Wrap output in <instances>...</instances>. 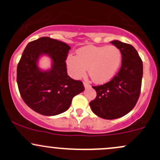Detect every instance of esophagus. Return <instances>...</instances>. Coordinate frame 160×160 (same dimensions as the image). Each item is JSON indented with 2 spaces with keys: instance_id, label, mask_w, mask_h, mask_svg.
I'll list each match as a JSON object with an SVG mask.
<instances>
[{
  "instance_id": "obj_1",
  "label": "esophagus",
  "mask_w": 160,
  "mask_h": 160,
  "mask_svg": "<svg viewBox=\"0 0 160 160\" xmlns=\"http://www.w3.org/2000/svg\"><path fill=\"white\" fill-rule=\"evenodd\" d=\"M83 85H84V87H85V88H89V87H90V86H91L89 83H88V82H83Z\"/></svg>"
}]
</instances>
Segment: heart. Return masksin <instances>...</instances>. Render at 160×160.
Returning a JSON list of instances; mask_svg holds the SVG:
<instances>
[{
    "instance_id": "b5f03b06",
    "label": "heart",
    "mask_w": 160,
    "mask_h": 160,
    "mask_svg": "<svg viewBox=\"0 0 160 160\" xmlns=\"http://www.w3.org/2000/svg\"><path fill=\"white\" fill-rule=\"evenodd\" d=\"M122 62V52L116 46H86L79 49L76 56L70 55L66 63L71 76L80 78L89 74L97 83H104L117 74Z\"/></svg>"
}]
</instances>
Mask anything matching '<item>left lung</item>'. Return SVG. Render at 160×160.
I'll list each match as a JSON object with an SVG mask.
<instances>
[{
    "label": "left lung",
    "mask_w": 160,
    "mask_h": 160,
    "mask_svg": "<svg viewBox=\"0 0 160 160\" xmlns=\"http://www.w3.org/2000/svg\"><path fill=\"white\" fill-rule=\"evenodd\" d=\"M111 43L122 52L120 71L111 81L92 86L97 95L89 103L95 114L106 120H113L127 114L138 100L143 77V63L132 45L119 40Z\"/></svg>",
    "instance_id": "left-lung-1"
}]
</instances>
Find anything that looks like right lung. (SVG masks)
Instances as JSON below:
<instances>
[{"instance_id":"obj_1","label":"right lung","mask_w":160,"mask_h":160,"mask_svg":"<svg viewBox=\"0 0 160 160\" xmlns=\"http://www.w3.org/2000/svg\"><path fill=\"white\" fill-rule=\"evenodd\" d=\"M71 47L64 42L43 37L28 43L17 66V84L25 103L44 116L60 114L68 109L75 95L84 91L80 80L68 75L65 60ZM47 54L52 66L42 71L37 65Z\"/></svg>"}]
</instances>
